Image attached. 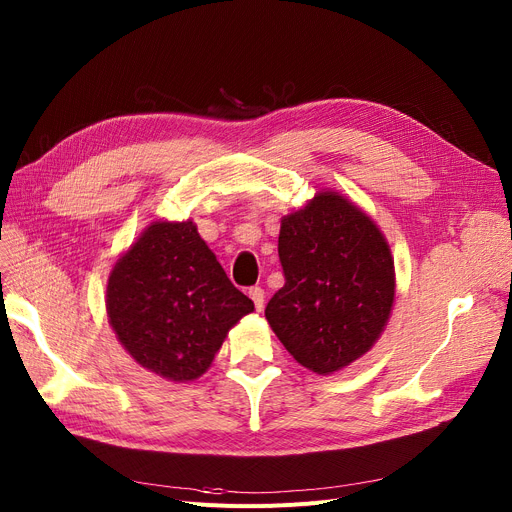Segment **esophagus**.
I'll return each mask as SVG.
<instances>
[{"mask_svg": "<svg viewBox=\"0 0 512 512\" xmlns=\"http://www.w3.org/2000/svg\"><path fill=\"white\" fill-rule=\"evenodd\" d=\"M249 297H251V301L255 303V309H257V311H263V303H265V292H263V288L253 286V288L249 290Z\"/></svg>", "mask_w": 512, "mask_h": 512, "instance_id": "1", "label": "esophagus"}]
</instances>
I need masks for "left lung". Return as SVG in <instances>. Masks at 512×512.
I'll return each instance as SVG.
<instances>
[{
	"label": "left lung",
	"instance_id": "left-lung-1",
	"mask_svg": "<svg viewBox=\"0 0 512 512\" xmlns=\"http://www.w3.org/2000/svg\"><path fill=\"white\" fill-rule=\"evenodd\" d=\"M284 286L265 319L299 365L336 373L380 340L394 305V257L384 232L348 197L319 191L280 222Z\"/></svg>",
	"mask_w": 512,
	"mask_h": 512
}]
</instances>
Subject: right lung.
I'll return each mask as SVG.
<instances>
[{
    "label": "right lung",
    "instance_id": "add662e5",
    "mask_svg": "<svg viewBox=\"0 0 512 512\" xmlns=\"http://www.w3.org/2000/svg\"><path fill=\"white\" fill-rule=\"evenodd\" d=\"M105 309L134 361L182 384L201 378L255 305L228 280L193 220H155L114 263Z\"/></svg>",
    "mask_w": 512,
    "mask_h": 512
}]
</instances>
